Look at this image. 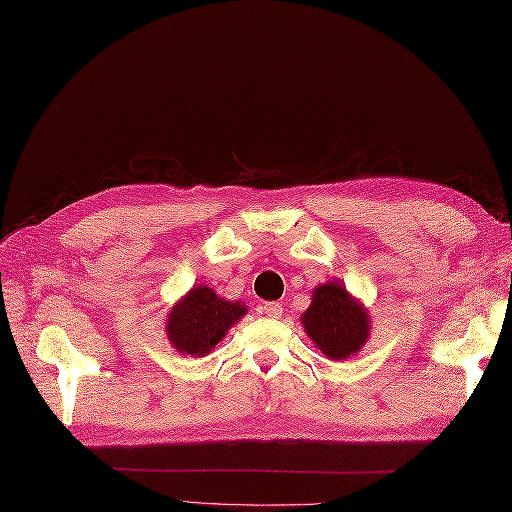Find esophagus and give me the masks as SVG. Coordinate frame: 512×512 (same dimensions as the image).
I'll return each mask as SVG.
<instances>
[{"instance_id": "34e87169", "label": "esophagus", "mask_w": 512, "mask_h": 512, "mask_svg": "<svg viewBox=\"0 0 512 512\" xmlns=\"http://www.w3.org/2000/svg\"><path fill=\"white\" fill-rule=\"evenodd\" d=\"M262 310H264L266 317H270V319H281V314H284V308H281V303H277V301L264 303Z\"/></svg>"}]
</instances>
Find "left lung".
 Returning <instances> with one entry per match:
<instances>
[{
    "instance_id": "obj_1",
    "label": "left lung",
    "mask_w": 512,
    "mask_h": 512,
    "mask_svg": "<svg viewBox=\"0 0 512 512\" xmlns=\"http://www.w3.org/2000/svg\"><path fill=\"white\" fill-rule=\"evenodd\" d=\"M301 323L312 343L332 361L354 356L372 330L363 303L354 299L339 281L314 288L312 303L301 314Z\"/></svg>"
}]
</instances>
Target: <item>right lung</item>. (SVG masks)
Here are the masks:
<instances>
[{"instance_id":"add662e5","label":"right lung","mask_w":512,"mask_h":512,"mask_svg":"<svg viewBox=\"0 0 512 512\" xmlns=\"http://www.w3.org/2000/svg\"><path fill=\"white\" fill-rule=\"evenodd\" d=\"M244 314V303L217 297L209 286H193L167 314V336L180 354L204 356Z\"/></svg>"}]
</instances>
